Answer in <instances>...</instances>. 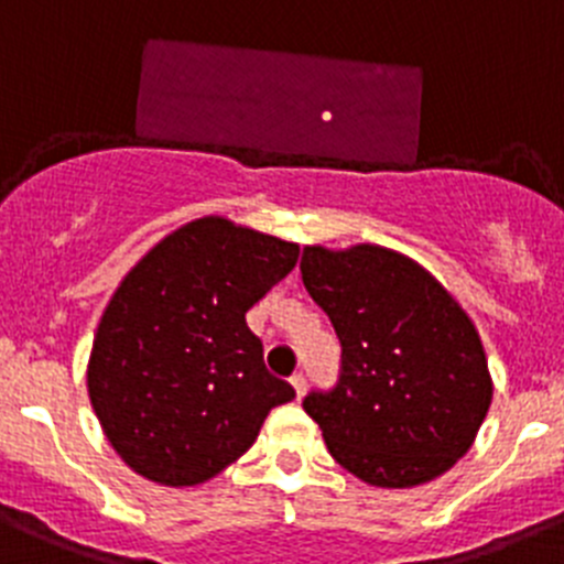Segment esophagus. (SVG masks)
Segmentation results:
<instances>
[{"instance_id":"esophagus-1","label":"esophagus","mask_w":564,"mask_h":564,"mask_svg":"<svg viewBox=\"0 0 564 564\" xmlns=\"http://www.w3.org/2000/svg\"><path fill=\"white\" fill-rule=\"evenodd\" d=\"M289 381H292L294 394H297V401H300V398L306 394V376H303V372H294V376L289 378Z\"/></svg>"}]
</instances>
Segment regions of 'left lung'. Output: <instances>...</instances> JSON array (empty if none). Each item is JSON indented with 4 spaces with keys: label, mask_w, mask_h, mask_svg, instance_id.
I'll return each mask as SVG.
<instances>
[{
    "label": "left lung",
    "mask_w": 564,
    "mask_h": 564,
    "mask_svg": "<svg viewBox=\"0 0 564 564\" xmlns=\"http://www.w3.org/2000/svg\"><path fill=\"white\" fill-rule=\"evenodd\" d=\"M300 272L341 345L336 387L303 401L330 456L372 487H417L451 470L492 401L465 308L387 247H303Z\"/></svg>",
    "instance_id": "8db88e82"
}]
</instances>
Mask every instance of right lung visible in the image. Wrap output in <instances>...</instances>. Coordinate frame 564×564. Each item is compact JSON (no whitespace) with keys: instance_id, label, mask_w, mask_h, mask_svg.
Returning a JSON list of instances; mask_svg holds the SVG:
<instances>
[{"instance_id":"obj_1","label":"right lung","mask_w":564,"mask_h":564,"mask_svg":"<svg viewBox=\"0 0 564 564\" xmlns=\"http://www.w3.org/2000/svg\"><path fill=\"white\" fill-rule=\"evenodd\" d=\"M300 247L223 217L158 241L110 297L88 359V398L139 476L194 487L239 459L270 409V376L245 314L297 264Z\"/></svg>"}]
</instances>
